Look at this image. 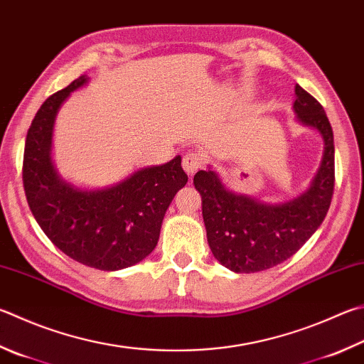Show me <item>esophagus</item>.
Masks as SVG:
<instances>
[{
    "mask_svg": "<svg viewBox=\"0 0 364 364\" xmlns=\"http://www.w3.org/2000/svg\"><path fill=\"white\" fill-rule=\"evenodd\" d=\"M203 164H205L203 156L200 153H196V151L183 156V168L188 175H194L197 170L202 168Z\"/></svg>",
    "mask_w": 364,
    "mask_h": 364,
    "instance_id": "34e87169",
    "label": "esophagus"
}]
</instances>
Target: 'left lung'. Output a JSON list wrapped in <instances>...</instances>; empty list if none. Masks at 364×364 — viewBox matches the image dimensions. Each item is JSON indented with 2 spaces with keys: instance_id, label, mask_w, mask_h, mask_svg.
Here are the masks:
<instances>
[{
  "instance_id": "left-lung-1",
  "label": "left lung",
  "mask_w": 364,
  "mask_h": 364,
  "mask_svg": "<svg viewBox=\"0 0 364 364\" xmlns=\"http://www.w3.org/2000/svg\"><path fill=\"white\" fill-rule=\"evenodd\" d=\"M294 113L325 140V154L306 193L280 205H264L223 186L215 171L200 170L194 186L202 197V215L211 253L239 274L279 266L306 243L331 205L334 194V136L321 105L296 84Z\"/></svg>"
}]
</instances>
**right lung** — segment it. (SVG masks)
I'll use <instances>...</instances> for the list:
<instances>
[{
  "label": "right lung",
  "mask_w": 364,
  "mask_h": 364,
  "mask_svg": "<svg viewBox=\"0 0 364 364\" xmlns=\"http://www.w3.org/2000/svg\"><path fill=\"white\" fill-rule=\"evenodd\" d=\"M85 82V76L75 79L38 109L25 140L23 189L33 216L58 250L84 266L119 270L156 248L165 211L188 175L176 156L107 189L81 191L62 181L50 161L52 127L60 105Z\"/></svg>",
  "instance_id": "right-lung-1"
}]
</instances>
